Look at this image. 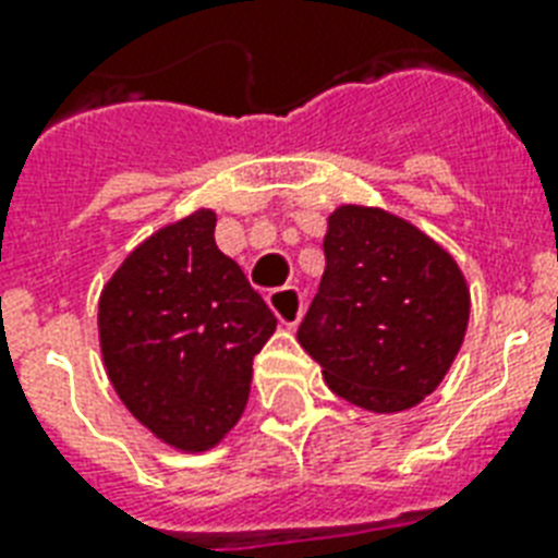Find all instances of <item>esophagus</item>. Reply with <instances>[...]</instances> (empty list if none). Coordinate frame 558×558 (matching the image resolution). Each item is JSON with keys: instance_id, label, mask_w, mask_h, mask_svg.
Instances as JSON below:
<instances>
[{"instance_id": "esophagus-1", "label": "esophagus", "mask_w": 558, "mask_h": 558, "mask_svg": "<svg viewBox=\"0 0 558 558\" xmlns=\"http://www.w3.org/2000/svg\"><path fill=\"white\" fill-rule=\"evenodd\" d=\"M266 301H269L271 313L278 315V322L283 324V327H295V324L301 322V315H304V295H301V289L298 287L271 289Z\"/></svg>"}]
</instances>
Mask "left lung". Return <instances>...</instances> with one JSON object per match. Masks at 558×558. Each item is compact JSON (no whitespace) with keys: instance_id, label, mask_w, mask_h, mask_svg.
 <instances>
[{"instance_id":"8db88e82","label":"left lung","mask_w":558,"mask_h":558,"mask_svg":"<svg viewBox=\"0 0 558 558\" xmlns=\"http://www.w3.org/2000/svg\"><path fill=\"white\" fill-rule=\"evenodd\" d=\"M324 260L301 348L353 405L373 414L420 405L466 336L472 304L458 260L408 219L367 205L327 217Z\"/></svg>"}]
</instances>
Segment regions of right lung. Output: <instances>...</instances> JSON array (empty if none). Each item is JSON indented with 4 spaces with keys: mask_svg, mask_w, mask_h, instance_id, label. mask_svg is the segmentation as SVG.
I'll list each match as a JSON object with an SVG mask.
<instances>
[{
    "mask_svg": "<svg viewBox=\"0 0 558 558\" xmlns=\"http://www.w3.org/2000/svg\"><path fill=\"white\" fill-rule=\"evenodd\" d=\"M199 208L159 228L98 301L104 367L126 411L177 451L214 449L243 416L252 362L278 327Z\"/></svg>",
    "mask_w": 558,
    "mask_h": 558,
    "instance_id": "right-lung-1",
    "label": "right lung"
}]
</instances>
